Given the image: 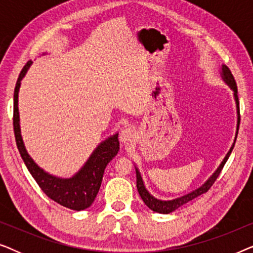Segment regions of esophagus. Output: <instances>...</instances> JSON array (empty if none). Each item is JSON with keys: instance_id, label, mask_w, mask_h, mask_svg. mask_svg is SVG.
I'll return each instance as SVG.
<instances>
[{"instance_id": "1", "label": "esophagus", "mask_w": 253, "mask_h": 253, "mask_svg": "<svg viewBox=\"0 0 253 253\" xmlns=\"http://www.w3.org/2000/svg\"><path fill=\"white\" fill-rule=\"evenodd\" d=\"M133 136H134V132L131 127H124L120 133V140L122 141L123 144H129L132 141Z\"/></svg>"}]
</instances>
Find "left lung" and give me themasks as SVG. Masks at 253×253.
Returning a JSON list of instances; mask_svg holds the SVG:
<instances>
[{
	"label": "left lung",
	"instance_id": "1",
	"mask_svg": "<svg viewBox=\"0 0 253 253\" xmlns=\"http://www.w3.org/2000/svg\"><path fill=\"white\" fill-rule=\"evenodd\" d=\"M221 75H222V78L224 79V82L227 83L228 85L230 86V88L234 91V96H235V101H236V107H237V131H236V137H235V140H234V144L233 146L230 147L229 152H228L226 157H224L223 161L221 162V165L219 166V168L216 169L215 172L211 176V177L207 179V181L204 183V184L200 186L199 189L195 190V191L188 193V195L181 197V198H176L174 200H159L157 198H154L153 196L150 195V192L147 191L146 188H145L144 185V182H143V178H141L140 176V172L138 171V169L136 168V175H137V189H138V192H139V196L141 197V199H143V202L145 203V205H146L148 209H151L152 211H154V212L157 213H161V214H168V213H171L174 212L175 210H177L178 207H181L182 205H184V204L189 203L190 200L197 198V197L203 195V193H205L209 191L211 189V186L214 184V182L216 181V178L219 177L221 170H222L224 164H226L228 158H229V155L231 153V151H233V148L235 146V143H236V138H237V133H238V127H240V120H241V116H240V101H238V96H237V85H236V82H235L234 79V76L231 74V71L229 70V68L226 67V65H222V71H221Z\"/></svg>",
	"mask_w": 253,
	"mask_h": 253
}]
</instances>
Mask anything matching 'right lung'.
I'll list each match as a JSON object with an SVG mask.
<instances>
[{
	"label": "right lung",
	"instance_id": "add662e5",
	"mask_svg": "<svg viewBox=\"0 0 253 253\" xmlns=\"http://www.w3.org/2000/svg\"><path fill=\"white\" fill-rule=\"evenodd\" d=\"M31 64H32V62L29 61L25 64V67L22 69L19 77L17 79L15 92H13V131H15L16 144L20 157L24 160V164L26 165L31 175L36 179L38 185L50 199L70 210H85L94 202L99 192L100 185H101L102 176L107 165L113 160V158L120 150L119 134H114L108 139L102 141L91 154L84 167L71 178L55 177V176L44 171L43 169H41L32 160V158L27 154L19 126L18 92L20 81L25 76Z\"/></svg>",
	"mask_w": 253,
	"mask_h": 253
}]
</instances>
